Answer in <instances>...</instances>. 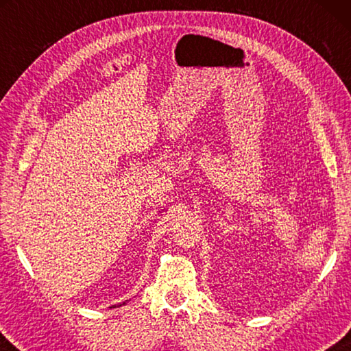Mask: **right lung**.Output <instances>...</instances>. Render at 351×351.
<instances>
[{
    "label": "right lung",
    "mask_w": 351,
    "mask_h": 351,
    "mask_svg": "<svg viewBox=\"0 0 351 351\" xmlns=\"http://www.w3.org/2000/svg\"><path fill=\"white\" fill-rule=\"evenodd\" d=\"M122 305H125V304H122ZM114 306H121V305H112V308H114Z\"/></svg>",
    "instance_id": "1"
}]
</instances>
